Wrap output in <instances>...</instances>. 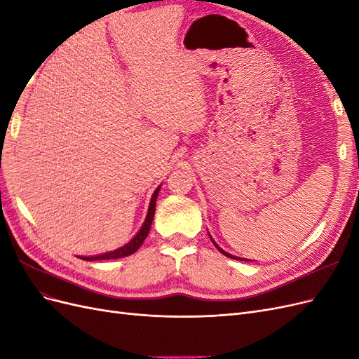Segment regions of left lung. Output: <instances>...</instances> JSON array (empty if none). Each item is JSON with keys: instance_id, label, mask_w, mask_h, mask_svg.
I'll return each mask as SVG.
<instances>
[{"instance_id": "1", "label": "left lung", "mask_w": 359, "mask_h": 359, "mask_svg": "<svg viewBox=\"0 0 359 359\" xmlns=\"http://www.w3.org/2000/svg\"><path fill=\"white\" fill-rule=\"evenodd\" d=\"M210 238H211V235H210ZM211 241H212V244L217 247V250H219V252L222 253V255H224V256H227V257H231V259H235V260H248V259H241V257H236V256H232L231 253H227V252H224V250L223 248H220L219 245H217V243L212 240V238H211Z\"/></svg>"}]
</instances>
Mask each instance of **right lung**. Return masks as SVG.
Returning <instances> with one entry per match:
<instances>
[{"label":"right lung","mask_w":359,"mask_h":359,"mask_svg":"<svg viewBox=\"0 0 359 359\" xmlns=\"http://www.w3.org/2000/svg\"><path fill=\"white\" fill-rule=\"evenodd\" d=\"M160 187L158 186L156 189V191L153 193V198H151L149 201V208H148V214H147V219L142 224V227H140L139 232L130 240L126 245L119 247L116 250H114V252H107V253H103V255H97V256H81V259L83 260H106V259H119V257H126V256H130L133 255L136 250L142 245V243L145 241V238L148 236V232L151 229V223H153V219H154V212H156V201H157V196H158V191H160Z\"/></svg>","instance_id":"right-lung-1"}]
</instances>
